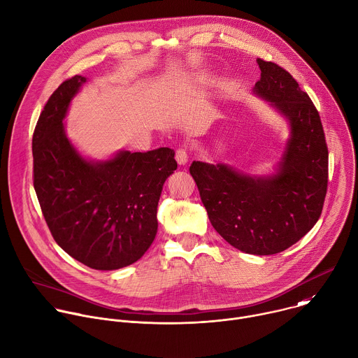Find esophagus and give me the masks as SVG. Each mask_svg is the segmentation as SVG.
Listing matches in <instances>:
<instances>
[{"instance_id": "34e87169", "label": "esophagus", "mask_w": 358, "mask_h": 358, "mask_svg": "<svg viewBox=\"0 0 358 358\" xmlns=\"http://www.w3.org/2000/svg\"><path fill=\"white\" fill-rule=\"evenodd\" d=\"M176 160L180 166H184L188 163V152L185 149H177L176 150Z\"/></svg>"}]
</instances>
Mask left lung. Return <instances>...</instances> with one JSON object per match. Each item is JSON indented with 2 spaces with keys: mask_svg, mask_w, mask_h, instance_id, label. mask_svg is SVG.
Returning <instances> with one entry per match:
<instances>
[{
  "mask_svg": "<svg viewBox=\"0 0 358 358\" xmlns=\"http://www.w3.org/2000/svg\"><path fill=\"white\" fill-rule=\"evenodd\" d=\"M253 92L289 125L285 150L270 176H250L223 163L192 162L209 220L223 239L248 255L270 256L295 245L320 217L327 191L329 152L320 116L295 78L257 59Z\"/></svg>",
  "mask_w": 358,
  "mask_h": 358,
  "instance_id": "1",
  "label": "left lung"
}]
</instances>
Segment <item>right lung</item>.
Instances as JSON below:
<instances>
[{"instance_id":"add662e5","label":"right lung","mask_w":358,"mask_h":358,"mask_svg":"<svg viewBox=\"0 0 358 358\" xmlns=\"http://www.w3.org/2000/svg\"><path fill=\"white\" fill-rule=\"evenodd\" d=\"M87 81H63L36 124L34 187L56 243L94 270L110 271L138 262L157 233L163 185L177 169L174 150H121L102 162L83 157L66 136L64 117Z\"/></svg>"}]
</instances>
